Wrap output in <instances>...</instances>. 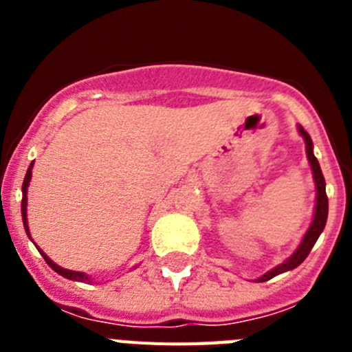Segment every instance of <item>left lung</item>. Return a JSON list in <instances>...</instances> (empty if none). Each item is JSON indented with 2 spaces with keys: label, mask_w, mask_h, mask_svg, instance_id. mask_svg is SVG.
Wrapping results in <instances>:
<instances>
[{
  "label": "left lung",
  "mask_w": 352,
  "mask_h": 352,
  "mask_svg": "<svg viewBox=\"0 0 352 352\" xmlns=\"http://www.w3.org/2000/svg\"><path fill=\"white\" fill-rule=\"evenodd\" d=\"M298 132H300V135L303 138V141H305L307 158H309V164H310V167H312L314 183H316V206H314V219H312V223H310V227L307 229V232L303 234V239L300 241V245H298L296 250L292 252L291 256H289L284 263H280L278 266H275L273 270H270V272L264 273L263 276H259L256 282H266V280H270V278H273V276L280 275V273H285V272H291V270H294L296 266H300V264L307 259V256L310 254V250H312L314 245H316L317 238L321 236L322 229H324V226H326V219H328V197H326V183H324V176H322L321 166H319V162H317L316 155H314L312 139H310V135L305 132V129L301 125H298Z\"/></svg>",
  "instance_id": "8db88e82"
}]
</instances>
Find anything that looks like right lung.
Masks as SVG:
<instances>
[{
    "label": "right lung",
    "mask_w": 352,
    "mask_h": 352,
    "mask_svg": "<svg viewBox=\"0 0 352 352\" xmlns=\"http://www.w3.org/2000/svg\"><path fill=\"white\" fill-rule=\"evenodd\" d=\"M33 164H35V162H31L30 167H28V170H26V176H24V182H23V203H21V211H23V223H24V229H26V234L28 236H30V227H28V186H30V182H31V169H33ZM30 238H31V236H30ZM36 248H38V247H36ZM38 252H40V254H42V257H43V259H45V263H47L49 266H51V268L54 270L56 273H60L61 276H65V278H68V280L86 282V284H88V282H93L91 276L86 275V273H82V272H72V270L61 268V266H58V264H56L54 261L49 259V257L45 256V254H43V252L40 250V248H38Z\"/></svg>",
    "instance_id": "obj_1"
}]
</instances>
